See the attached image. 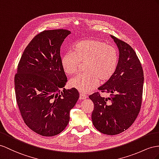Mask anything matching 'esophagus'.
<instances>
[{
	"label": "esophagus",
	"instance_id": "obj_1",
	"mask_svg": "<svg viewBox=\"0 0 159 159\" xmlns=\"http://www.w3.org/2000/svg\"><path fill=\"white\" fill-rule=\"evenodd\" d=\"M80 99H85L87 98V95L86 94H84L83 93H80Z\"/></svg>",
	"mask_w": 159,
	"mask_h": 159
}]
</instances>
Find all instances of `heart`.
<instances>
[{"instance_id":"heart-1","label":"heart","mask_w":159,"mask_h":159,"mask_svg":"<svg viewBox=\"0 0 159 159\" xmlns=\"http://www.w3.org/2000/svg\"><path fill=\"white\" fill-rule=\"evenodd\" d=\"M85 62L83 74L70 80V86L87 93L99 83H105L114 74L118 63L117 49L103 41L87 39L75 44L74 51H68L62 59L64 70L68 75L76 74L80 63Z\"/></svg>"}]
</instances>
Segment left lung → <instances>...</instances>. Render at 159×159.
Wrapping results in <instances>:
<instances>
[{
	"instance_id": "8db88e82",
	"label": "left lung",
	"mask_w": 159,
	"mask_h": 159,
	"mask_svg": "<svg viewBox=\"0 0 159 159\" xmlns=\"http://www.w3.org/2000/svg\"><path fill=\"white\" fill-rule=\"evenodd\" d=\"M120 51L116 72L98 88L109 93L107 98L99 92L89 95L94 103L92 121L95 128L107 135H116L128 129L136 120L141 108L144 72L140 60L128 43L113 35Z\"/></svg>"
}]
</instances>
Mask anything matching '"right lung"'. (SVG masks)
<instances>
[{
    "mask_svg": "<svg viewBox=\"0 0 159 159\" xmlns=\"http://www.w3.org/2000/svg\"><path fill=\"white\" fill-rule=\"evenodd\" d=\"M70 34L68 30L58 29L36 35L24 50L15 76L16 100L23 120L43 136L63 131L79 98L75 88H64L67 78L60 47Z\"/></svg>",
    "mask_w": 159,
    "mask_h": 159,
    "instance_id": "1",
    "label": "right lung"
}]
</instances>
